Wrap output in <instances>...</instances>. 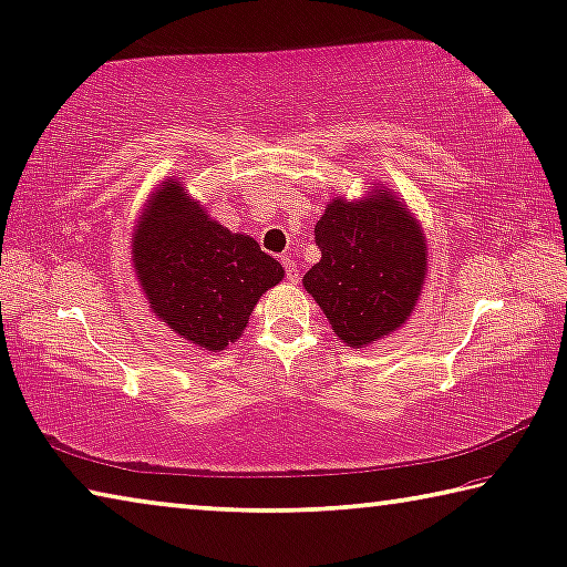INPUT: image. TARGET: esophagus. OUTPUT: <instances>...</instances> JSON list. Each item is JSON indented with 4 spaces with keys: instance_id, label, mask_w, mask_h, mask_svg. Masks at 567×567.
I'll return each instance as SVG.
<instances>
[{
    "instance_id": "34e87169",
    "label": "esophagus",
    "mask_w": 567,
    "mask_h": 567,
    "mask_svg": "<svg viewBox=\"0 0 567 567\" xmlns=\"http://www.w3.org/2000/svg\"><path fill=\"white\" fill-rule=\"evenodd\" d=\"M282 267H285V275H287V282H298L300 280V269L295 265L292 257H282Z\"/></svg>"
}]
</instances>
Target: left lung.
Segmentation results:
<instances>
[{
    "mask_svg": "<svg viewBox=\"0 0 567 567\" xmlns=\"http://www.w3.org/2000/svg\"><path fill=\"white\" fill-rule=\"evenodd\" d=\"M320 262L302 277L332 332L365 348L409 320L426 275V237L396 196L332 199L316 224Z\"/></svg>",
    "mask_w": 567,
    "mask_h": 567,
    "instance_id": "8db88e82",
    "label": "left lung"
}]
</instances>
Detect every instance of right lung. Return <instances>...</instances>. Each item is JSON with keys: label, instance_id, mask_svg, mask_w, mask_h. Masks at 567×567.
<instances>
[{"label": "right lung", "instance_id": "1", "mask_svg": "<svg viewBox=\"0 0 567 567\" xmlns=\"http://www.w3.org/2000/svg\"><path fill=\"white\" fill-rule=\"evenodd\" d=\"M133 267L161 322L204 350L241 336L282 265L247 235H231L176 178H166L133 231Z\"/></svg>", "mask_w": 567, "mask_h": 567}]
</instances>
